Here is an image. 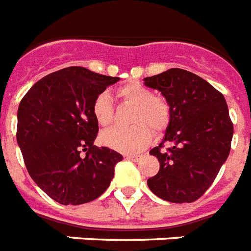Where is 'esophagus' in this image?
I'll use <instances>...</instances> for the list:
<instances>
[{
	"label": "esophagus",
	"instance_id": "esophagus-1",
	"mask_svg": "<svg viewBox=\"0 0 251 251\" xmlns=\"http://www.w3.org/2000/svg\"><path fill=\"white\" fill-rule=\"evenodd\" d=\"M143 158V155L140 154H130L127 155V159H130V161H134V162H139L140 159Z\"/></svg>",
	"mask_w": 251,
	"mask_h": 251
}]
</instances>
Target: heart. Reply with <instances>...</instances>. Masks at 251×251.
I'll return each mask as SVG.
<instances>
[{
	"label": "heart",
	"instance_id": "obj_1",
	"mask_svg": "<svg viewBox=\"0 0 251 251\" xmlns=\"http://www.w3.org/2000/svg\"><path fill=\"white\" fill-rule=\"evenodd\" d=\"M120 100L134 106L129 127H111L100 134L103 145L122 153L142 151L151 142V131L159 134L170 124L171 109L166 100L154 97L153 92L143 84L132 81L117 88ZM93 115L100 126H108L113 120L112 98L108 93H100L93 103Z\"/></svg>",
	"mask_w": 251,
	"mask_h": 251
}]
</instances>
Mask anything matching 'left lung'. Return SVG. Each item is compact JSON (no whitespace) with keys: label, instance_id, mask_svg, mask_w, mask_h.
<instances>
[{"label":"left lung","instance_id":"8db88e82","mask_svg":"<svg viewBox=\"0 0 251 251\" xmlns=\"http://www.w3.org/2000/svg\"><path fill=\"white\" fill-rule=\"evenodd\" d=\"M167 100L171 119L161 144L149 153L159 171L148 178L153 194L171 203H193L208 190L226 162L233 125L222 93L190 71L170 69L145 77ZM168 144L167 150H162Z\"/></svg>","mask_w":251,"mask_h":251}]
</instances>
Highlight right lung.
Instances as JSON below:
<instances>
[{"label":"right lung","mask_w":251,"mask_h":251,"mask_svg":"<svg viewBox=\"0 0 251 251\" xmlns=\"http://www.w3.org/2000/svg\"><path fill=\"white\" fill-rule=\"evenodd\" d=\"M119 80L85 67H66L42 77L19 104L16 140L26 170L57 203H89L111 184L122 155L94 145L93 103Z\"/></svg>","instance_id":"obj_1"}]
</instances>
